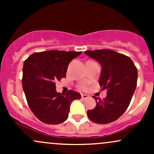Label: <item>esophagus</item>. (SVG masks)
<instances>
[{
    "label": "esophagus",
    "instance_id": "esophagus-1",
    "mask_svg": "<svg viewBox=\"0 0 154 154\" xmlns=\"http://www.w3.org/2000/svg\"><path fill=\"white\" fill-rule=\"evenodd\" d=\"M81 97H82V99H86V98H88V95L86 94H82L81 95Z\"/></svg>",
    "mask_w": 154,
    "mask_h": 154
}]
</instances>
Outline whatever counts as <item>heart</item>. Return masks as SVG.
<instances>
[{
  "label": "heart",
  "mask_w": 154,
  "mask_h": 154,
  "mask_svg": "<svg viewBox=\"0 0 154 154\" xmlns=\"http://www.w3.org/2000/svg\"><path fill=\"white\" fill-rule=\"evenodd\" d=\"M79 88L80 90H82V91H85L88 88V85L86 84H82L80 85H79Z\"/></svg>",
  "instance_id": "b5f03b06"
}]
</instances>
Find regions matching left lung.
<instances>
[{
    "mask_svg": "<svg viewBox=\"0 0 154 154\" xmlns=\"http://www.w3.org/2000/svg\"><path fill=\"white\" fill-rule=\"evenodd\" d=\"M85 54L101 65L99 85L107 90L103 100L93 96L97 105L88 111V118L100 125L116 121L131 101L137 86V68L130 57L109 49L86 51Z\"/></svg>",
    "mask_w": 154,
    "mask_h": 154,
    "instance_id": "obj_1",
    "label": "left lung"
}]
</instances>
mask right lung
<instances>
[{
	"instance_id": "add662e5",
	"label": "right lung",
	"mask_w": 154,
	"mask_h": 154,
	"mask_svg": "<svg viewBox=\"0 0 154 154\" xmlns=\"http://www.w3.org/2000/svg\"><path fill=\"white\" fill-rule=\"evenodd\" d=\"M82 51H48L34 53L24 62L22 87L31 111L42 122L58 125L66 121L70 104L81 95L70 90L56 91V82L66 77L69 63Z\"/></svg>"
}]
</instances>
